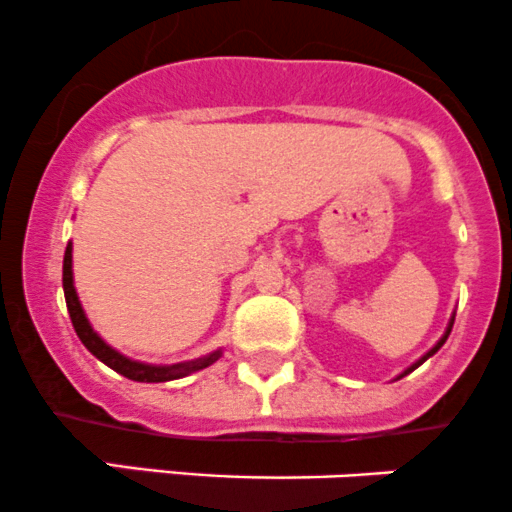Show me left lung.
<instances>
[{
	"label": "left lung",
	"mask_w": 512,
	"mask_h": 512,
	"mask_svg": "<svg viewBox=\"0 0 512 512\" xmlns=\"http://www.w3.org/2000/svg\"><path fill=\"white\" fill-rule=\"evenodd\" d=\"M451 328H453V318H451L449 328H446V333H444V337H441V340H439V342H436V345H434V347H431V350H429V352H426V355H424V357H421V360H416L412 367H407V370H404L402 374H399V377H404V374L414 372V370H416V367H419V365H424V362H426V360H429V357H431V355H436V352H439V347H441V345H444V342H446V337H449V335H451Z\"/></svg>",
	"instance_id": "left-lung-1"
}]
</instances>
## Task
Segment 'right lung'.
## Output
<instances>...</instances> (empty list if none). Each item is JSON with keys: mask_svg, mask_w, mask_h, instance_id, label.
<instances>
[{"mask_svg": "<svg viewBox=\"0 0 512 512\" xmlns=\"http://www.w3.org/2000/svg\"><path fill=\"white\" fill-rule=\"evenodd\" d=\"M63 295H66V308L68 315H71V323L76 335L81 337L83 345L88 347V352L98 357L103 365H108L110 370H115L123 377L133 379V382H170V379H179L187 377V374L204 370V367L214 365V362L221 357V350H214L212 355H204L199 360H189V362H177V365H147V362H138L130 360V357L120 355L118 350L108 345V342L100 337L96 330L91 328L88 323L86 313H83V305L78 300L76 286H73V246L68 241L66 254H63Z\"/></svg>", "mask_w": 512, "mask_h": 512, "instance_id": "right-lung-1", "label": "right lung"}]
</instances>
